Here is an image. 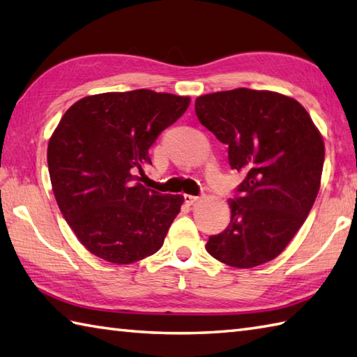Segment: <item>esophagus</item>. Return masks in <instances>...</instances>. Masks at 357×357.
Here are the masks:
<instances>
[{"instance_id": "1", "label": "esophagus", "mask_w": 357, "mask_h": 357, "mask_svg": "<svg viewBox=\"0 0 357 357\" xmlns=\"http://www.w3.org/2000/svg\"><path fill=\"white\" fill-rule=\"evenodd\" d=\"M184 201L188 204V206H192L196 201H199V196H193V195H184Z\"/></svg>"}]
</instances>
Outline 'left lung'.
Here are the masks:
<instances>
[{
  "label": "left lung",
  "instance_id": "1",
  "mask_svg": "<svg viewBox=\"0 0 357 357\" xmlns=\"http://www.w3.org/2000/svg\"><path fill=\"white\" fill-rule=\"evenodd\" d=\"M196 116L245 178L229 201V227L207 252L230 267L275 259L304 224L321 187L325 147L308 112L290 96L234 89L196 98Z\"/></svg>",
  "mask_w": 357,
  "mask_h": 357
}]
</instances>
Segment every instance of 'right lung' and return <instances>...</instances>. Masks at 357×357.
<instances>
[{
	"instance_id": "obj_1",
	"label": "right lung",
	"mask_w": 357,
	"mask_h": 357,
	"mask_svg": "<svg viewBox=\"0 0 357 357\" xmlns=\"http://www.w3.org/2000/svg\"><path fill=\"white\" fill-rule=\"evenodd\" d=\"M190 98L139 89L86 96L64 113L47 147L58 207L90 253L118 265L162 247L183 195L144 187L149 149Z\"/></svg>"
}]
</instances>
